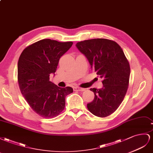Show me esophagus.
<instances>
[{"instance_id":"esophagus-1","label":"esophagus","mask_w":153,"mask_h":153,"mask_svg":"<svg viewBox=\"0 0 153 153\" xmlns=\"http://www.w3.org/2000/svg\"><path fill=\"white\" fill-rule=\"evenodd\" d=\"M74 90L76 91H84L85 90L83 88H79V87H74Z\"/></svg>"}]
</instances>
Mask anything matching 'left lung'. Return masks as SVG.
<instances>
[{"mask_svg":"<svg viewBox=\"0 0 153 153\" xmlns=\"http://www.w3.org/2000/svg\"><path fill=\"white\" fill-rule=\"evenodd\" d=\"M76 46L102 79L101 88H90L95 97L87 108L99 117L111 115L123 102L129 85L130 67L123 50L115 42L103 38L80 42Z\"/></svg>","mask_w":153,"mask_h":153,"instance_id":"1","label":"left lung"}]
</instances>
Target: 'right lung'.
I'll list each match as a JSON object with an SVG mask.
<instances>
[{
	"label": "right lung",
	"instance_id": "1",
	"mask_svg": "<svg viewBox=\"0 0 153 153\" xmlns=\"http://www.w3.org/2000/svg\"><path fill=\"white\" fill-rule=\"evenodd\" d=\"M73 43L43 39L26 47L18 62V81L22 94L37 114L54 118L65 106V97L73 92L71 87L60 88L50 81L60 58Z\"/></svg>",
	"mask_w": 153,
	"mask_h": 153
}]
</instances>
